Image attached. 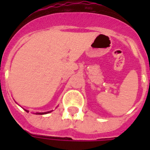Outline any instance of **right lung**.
Here are the masks:
<instances>
[{
  "instance_id": "add662e5",
  "label": "right lung",
  "mask_w": 150,
  "mask_h": 150,
  "mask_svg": "<svg viewBox=\"0 0 150 150\" xmlns=\"http://www.w3.org/2000/svg\"><path fill=\"white\" fill-rule=\"evenodd\" d=\"M26 112H29L27 110H25ZM52 111V110H51ZM51 111H47V112H43V113H36V114H41V115H43V114H49V113H50Z\"/></svg>"
}]
</instances>
